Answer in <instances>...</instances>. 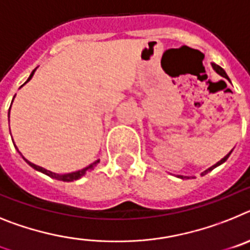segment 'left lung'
<instances>
[{
    "label": "left lung",
    "mask_w": 250,
    "mask_h": 250,
    "mask_svg": "<svg viewBox=\"0 0 250 250\" xmlns=\"http://www.w3.org/2000/svg\"><path fill=\"white\" fill-rule=\"evenodd\" d=\"M211 66H212V69H214V70H215L216 73H218L219 75H220V77L225 78V79H228V80H230V79H229V77H228V75H227V73H225V70H224V69H223V68H221V66H219V65H216L215 62H211ZM231 151H233V149H231ZM231 151H230L229 153H228V155L225 156L224 158H221L220 161L216 162L215 165H212V166H211V167H209V168H208V170L204 171V172L201 173V176H204V175H206V173L210 172V171H211V170H214V168H215V167L220 166L221 164H224V162L227 161V160H228V157H229V156H230V153H231ZM177 177H180V179H184V176H180V175H179V176H177Z\"/></svg>",
    "instance_id": "1"
}]
</instances>
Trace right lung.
<instances>
[{"label": "right lung", "instance_id": "add662e5", "mask_svg": "<svg viewBox=\"0 0 250 250\" xmlns=\"http://www.w3.org/2000/svg\"><path fill=\"white\" fill-rule=\"evenodd\" d=\"M35 70H36V69H35ZM35 70H32V73L30 74L29 79L26 80V83H27V82H30V79H31V78L34 77ZM26 83H25V84H26ZM12 102H14V99H12ZM10 108H11V107H10ZM8 118H10V112H8ZM12 142H14V141H12ZM15 147H16V145H15ZM16 149H17V147H16ZM17 151H19V149H17ZM19 153H20V155L22 156V153H21L20 151H19ZM22 158H23V160H25L26 162H27V164L30 165V166L32 167V168H35V170H36V171H40V172L45 173V175H47V176H50V177H53V179L60 180V181H66V182L74 181V180H79L80 177L84 176V175H85L86 172H89V171H92L93 168H94V167L99 164V161H101V160H97V161H94V162H93V164L89 165V166L84 167V168H82V170L74 171V172H69V173H55V172H51V171L46 170V168H44V167H40V166H38V165H35V164H32V162L27 161V160H26V158L23 157V156H22Z\"/></svg>", "mask_w": 250, "mask_h": 250}]
</instances>
